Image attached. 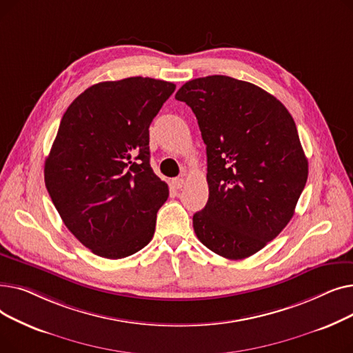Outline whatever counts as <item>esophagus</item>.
Returning a JSON list of instances; mask_svg holds the SVG:
<instances>
[{
    "mask_svg": "<svg viewBox=\"0 0 353 353\" xmlns=\"http://www.w3.org/2000/svg\"><path fill=\"white\" fill-rule=\"evenodd\" d=\"M172 186L177 190H180L183 186H184V179L183 177H177V179H173L172 180Z\"/></svg>",
    "mask_w": 353,
    "mask_h": 353,
    "instance_id": "obj_1",
    "label": "esophagus"
}]
</instances>
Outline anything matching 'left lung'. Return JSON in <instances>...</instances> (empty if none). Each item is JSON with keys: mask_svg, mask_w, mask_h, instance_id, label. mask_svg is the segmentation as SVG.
Segmentation results:
<instances>
[{"mask_svg": "<svg viewBox=\"0 0 353 353\" xmlns=\"http://www.w3.org/2000/svg\"><path fill=\"white\" fill-rule=\"evenodd\" d=\"M176 100L192 108L206 144L209 200L194 233L219 256L246 259L286 228L305 189L296 124L268 91L228 76L188 81Z\"/></svg>", "mask_w": 353, "mask_h": 353, "instance_id": "left-lung-1", "label": "left lung"}]
</instances>
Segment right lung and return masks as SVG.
Here are the masks:
<instances>
[{"instance_id":"add662e5","label":"right lung","mask_w":353,"mask_h":353,"mask_svg":"<svg viewBox=\"0 0 353 353\" xmlns=\"http://www.w3.org/2000/svg\"><path fill=\"white\" fill-rule=\"evenodd\" d=\"M176 85L128 77L88 87L64 113L44 180L67 229L92 253L123 259L156 229L169 188L150 165V127Z\"/></svg>"}]
</instances>
